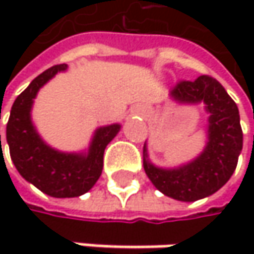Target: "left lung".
Wrapping results in <instances>:
<instances>
[{"label":"left lung","instance_id":"left-lung-1","mask_svg":"<svg viewBox=\"0 0 254 254\" xmlns=\"http://www.w3.org/2000/svg\"><path fill=\"white\" fill-rule=\"evenodd\" d=\"M171 100L178 104H204L209 113L206 147L185 165L159 168L150 162L144 144V171L165 195L179 201H195L215 194L232 177L243 150L240 113L225 88L206 75L177 83L171 91Z\"/></svg>","mask_w":254,"mask_h":254}]
</instances>
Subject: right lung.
<instances>
[{"mask_svg":"<svg viewBox=\"0 0 254 254\" xmlns=\"http://www.w3.org/2000/svg\"><path fill=\"white\" fill-rule=\"evenodd\" d=\"M67 64L53 66L36 76L16 98L7 124V142L19 174L42 192L56 198L79 197L88 192L103 172L107 144L121 130L119 124L95 129L88 151L64 153L50 147L32 122V106L38 91Z\"/></svg>","mask_w":254,"mask_h":254,"instance_id":"add662e5","label":"right lung"}]
</instances>
